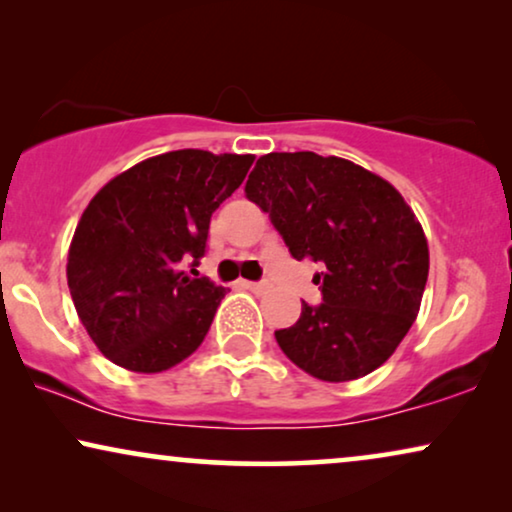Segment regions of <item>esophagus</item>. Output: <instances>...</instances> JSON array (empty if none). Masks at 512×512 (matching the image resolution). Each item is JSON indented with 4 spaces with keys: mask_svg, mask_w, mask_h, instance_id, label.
Masks as SVG:
<instances>
[{
    "mask_svg": "<svg viewBox=\"0 0 512 512\" xmlns=\"http://www.w3.org/2000/svg\"><path fill=\"white\" fill-rule=\"evenodd\" d=\"M242 286H244V289L254 291V293H261V291L268 289V284H265V282H242Z\"/></svg>",
    "mask_w": 512,
    "mask_h": 512,
    "instance_id": "esophagus-1",
    "label": "esophagus"
}]
</instances>
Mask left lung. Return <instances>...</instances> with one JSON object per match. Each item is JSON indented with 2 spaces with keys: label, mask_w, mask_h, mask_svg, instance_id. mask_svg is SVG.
Listing matches in <instances>:
<instances>
[{
  "label": "left lung",
  "mask_w": 512,
  "mask_h": 512,
  "mask_svg": "<svg viewBox=\"0 0 512 512\" xmlns=\"http://www.w3.org/2000/svg\"><path fill=\"white\" fill-rule=\"evenodd\" d=\"M244 193L270 214L296 261L321 272V303L275 331L282 352L324 382H349L380 368L422 303L429 244L408 202L389 181L338 156L268 153Z\"/></svg>",
  "instance_id": "1"
}]
</instances>
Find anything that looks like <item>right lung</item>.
Returning a JSON list of instances; mask_svg holds the SVG:
<instances>
[{"label": "right lung", "mask_w": 512, "mask_h": 512, "mask_svg": "<svg viewBox=\"0 0 512 512\" xmlns=\"http://www.w3.org/2000/svg\"><path fill=\"white\" fill-rule=\"evenodd\" d=\"M254 156L170 151L118 174L90 200L67 256L81 324L116 366L160 373L191 356L223 286L200 277L212 214Z\"/></svg>", "instance_id": "obj_1"}]
</instances>
